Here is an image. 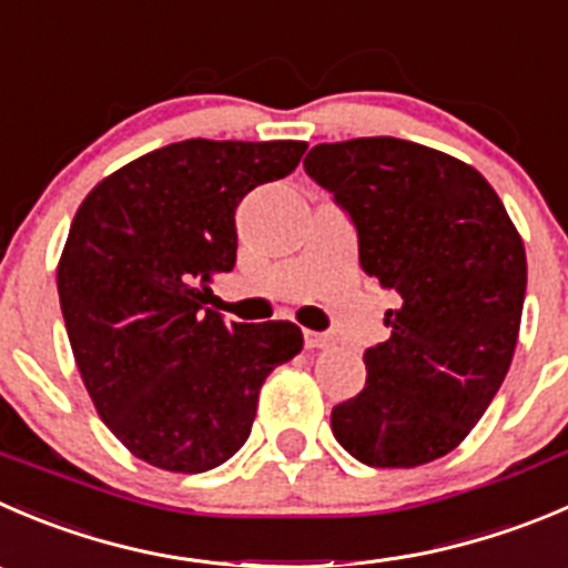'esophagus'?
Listing matches in <instances>:
<instances>
[{"label": "esophagus", "instance_id": "34e87169", "mask_svg": "<svg viewBox=\"0 0 568 568\" xmlns=\"http://www.w3.org/2000/svg\"><path fill=\"white\" fill-rule=\"evenodd\" d=\"M305 346L307 349H327V346H333V335L305 329Z\"/></svg>", "mask_w": 568, "mask_h": 568}]
</instances>
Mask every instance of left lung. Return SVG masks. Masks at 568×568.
Listing matches in <instances>:
<instances>
[{"label": "left lung", "instance_id": "left-lung-1", "mask_svg": "<svg viewBox=\"0 0 568 568\" xmlns=\"http://www.w3.org/2000/svg\"><path fill=\"white\" fill-rule=\"evenodd\" d=\"M305 172L333 194L368 277L396 291L366 385L333 407V436L366 466L413 469L453 453L503 385L527 291L525 244L471 166L399 138L318 144Z\"/></svg>", "mask_w": 568, "mask_h": 568}]
</instances>
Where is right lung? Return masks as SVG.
Instances as JSON below:
<instances>
[{"instance_id": "1", "label": "right lung", "mask_w": 568, "mask_h": 568, "mask_svg": "<svg viewBox=\"0 0 568 568\" xmlns=\"http://www.w3.org/2000/svg\"><path fill=\"white\" fill-rule=\"evenodd\" d=\"M305 150L191 138L126 163L77 211L60 311L99 416L135 458L189 475L222 466L250 438L263 379L302 349L296 324L224 322L205 305L235 266V207Z\"/></svg>"}]
</instances>
